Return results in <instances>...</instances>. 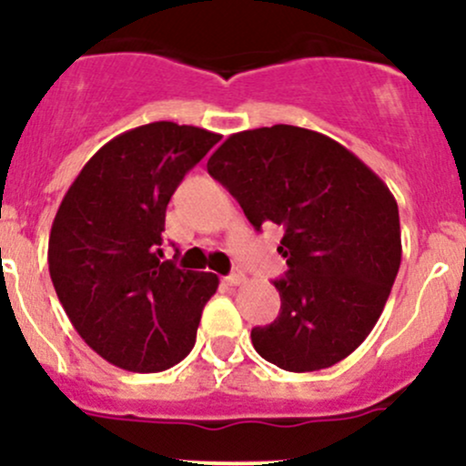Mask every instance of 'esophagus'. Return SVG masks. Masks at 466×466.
Instances as JSON below:
<instances>
[{
	"label": "esophagus",
	"instance_id": "1",
	"mask_svg": "<svg viewBox=\"0 0 466 466\" xmlns=\"http://www.w3.org/2000/svg\"><path fill=\"white\" fill-rule=\"evenodd\" d=\"M225 283L234 285V288H238V285L245 283V274L243 272H234V274L225 276Z\"/></svg>",
	"mask_w": 466,
	"mask_h": 466
}]
</instances>
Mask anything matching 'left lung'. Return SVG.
Here are the masks:
<instances>
[{"mask_svg":"<svg viewBox=\"0 0 466 466\" xmlns=\"http://www.w3.org/2000/svg\"><path fill=\"white\" fill-rule=\"evenodd\" d=\"M208 172L260 229L280 225L288 272L280 314L252 345L285 371L336 365L370 336L400 268V217L390 187L339 141L296 126L229 135Z\"/></svg>","mask_w":466,"mask_h":466,"instance_id":"1","label":"left lung"}]
</instances>
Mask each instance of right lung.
<instances>
[{"label":"right lung","mask_w":466,"mask_h":466,"mask_svg":"<svg viewBox=\"0 0 466 466\" xmlns=\"http://www.w3.org/2000/svg\"><path fill=\"white\" fill-rule=\"evenodd\" d=\"M221 135L172 121L106 143L66 192L48 269L70 323L101 358L127 371L170 370L192 351L212 272L163 260L166 208Z\"/></svg>","instance_id":"right-lung-1"}]
</instances>
